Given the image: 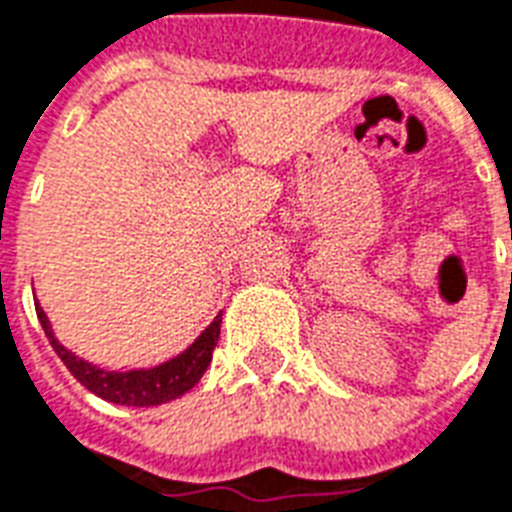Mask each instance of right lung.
<instances>
[{
    "label": "right lung",
    "mask_w": 512,
    "mask_h": 512,
    "mask_svg": "<svg viewBox=\"0 0 512 512\" xmlns=\"http://www.w3.org/2000/svg\"><path fill=\"white\" fill-rule=\"evenodd\" d=\"M37 308V319L45 335H48L50 346L56 351L61 362H64L69 373H72L85 389H91L93 395L115 405H131V408H152V405H163L187 395L212 362V351L220 341V325L222 314L214 317V322L206 327L204 333L198 335L185 351H179L177 357L152 365V368H134V370H104L93 362L77 357L72 349H66L64 343L58 341L50 325L48 314L42 311L39 300H34Z\"/></svg>",
    "instance_id": "1"
}]
</instances>
